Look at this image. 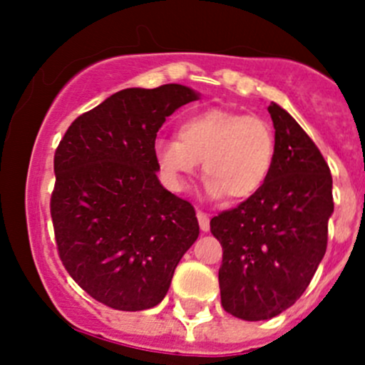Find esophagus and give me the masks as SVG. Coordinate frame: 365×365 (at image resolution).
Instances as JSON below:
<instances>
[{"mask_svg": "<svg viewBox=\"0 0 365 365\" xmlns=\"http://www.w3.org/2000/svg\"><path fill=\"white\" fill-rule=\"evenodd\" d=\"M197 222H200L201 231H208L210 230L208 213H205V212H201V210H197Z\"/></svg>", "mask_w": 365, "mask_h": 365, "instance_id": "34e87169", "label": "esophagus"}]
</instances>
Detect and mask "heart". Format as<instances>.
I'll use <instances>...</instances> for the list:
<instances>
[{
    "label": "heart",
    "mask_w": 365,
    "mask_h": 365,
    "mask_svg": "<svg viewBox=\"0 0 365 365\" xmlns=\"http://www.w3.org/2000/svg\"><path fill=\"white\" fill-rule=\"evenodd\" d=\"M275 135L256 114L222 108L197 111L178 127V139H159L155 159L171 189L185 190L203 162L206 194L244 201L261 190L272 171Z\"/></svg>",
    "instance_id": "b5f03b06"
}]
</instances>
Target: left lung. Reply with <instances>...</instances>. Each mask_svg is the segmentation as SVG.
Returning <instances> with one entry per match:
<instances>
[{
	"label": "left lung",
	"instance_id": "1",
	"mask_svg": "<svg viewBox=\"0 0 365 365\" xmlns=\"http://www.w3.org/2000/svg\"><path fill=\"white\" fill-rule=\"evenodd\" d=\"M275 157L267 182L237 208L210 220L222 245L220 304L245 322L281 314L322 263L334 212L329 164L288 111L268 106Z\"/></svg>",
	"mask_w": 365,
	"mask_h": 365
}]
</instances>
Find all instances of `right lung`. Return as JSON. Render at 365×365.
<instances>
[{
	"instance_id": "1",
	"label": "right lung",
	"mask_w": 365,
	"mask_h": 365,
	"mask_svg": "<svg viewBox=\"0 0 365 365\" xmlns=\"http://www.w3.org/2000/svg\"><path fill=\"white\" fill-rule=\"evenodd\" d=\"M200 95L182 84L127 88L72 121L54 153L58 254L90 297L118 311L155 307L197 240L194 206L160 185L157 132Z\"/></svg>"
}]
</instances>
